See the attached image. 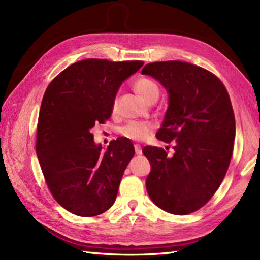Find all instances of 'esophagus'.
I'll list each match as a JSON object with an SVG mask.
<instances>
[{"label": "esophagus", "mask_w": 260, "mask_h": 260, "mask_svg": "<svg viewBox=\"0 0 260 260\" xmlns=\"http://www.w3.org/2000/svg\"><path fill=\"white\" fill-rule=\"evenodd\" d=\"M135 153L137 154V155H141L142 154V148L140 145H135Z\"/></svg>", "instance_id": "34e87169"}]
</instances>
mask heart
I'll list each match as a JSON object with an SVG mask.
<instances>
[{"instance_id":"heart-1","label":"heart","mask_w":260,"mask_h":260,"mask_svg":"<svg viewBox=\"0 0 260 260\" xmlns=\"http://www.w3.org/2000/svg\"><path fill=\"white\" fill-rule=\"evenodd\" d=\"M134 89L140 96L143 102L150 104L154 101H157L159 95V87L153 79L148 77H141L134 82ZM118 102L115 99L113 103L112 109L115 112L117 109ZM120 133L124 136L128 137L131 140L143 141L151 133V126L145 123H140V121H131L121 128Z\"/></svg>"}]
</instances>
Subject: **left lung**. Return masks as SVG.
I'll return each instance as SVG.
<instances>
[{"label":"left lung","mask_w":260,"mask_h":260,"mask_svg":"<svg viewBox=\"0 0 260 260\" xmlns=\"http://www.w3.org/2000/svg\"><path fill=\"white\" fill-rule=\"evenodd\" d=\"M142 74L152 76L169 92L156 137L174 142L173 155L161 147L143 148L152 167L147 193L165 211L192 213L213 197L229 168L236 134L230 97L217 76L189 62H152Z\"/></svg>","instance_id":"1"}]
</instances>
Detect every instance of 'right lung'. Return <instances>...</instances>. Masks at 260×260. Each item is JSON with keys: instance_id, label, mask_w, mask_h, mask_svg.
Wrapping results in <instances>:
<instances>
[{"instance_id": "1", "label": "right lung", "mask_w": 260, "mask_h": 260, "mask_svg": "<svg viewBox=\"0 0 260 260\" xmlns=\"http://www.w3.org/2000/svg\"><path fill=\"white\" fill-rule=\"evenodd\" d=\"M143 61L85 59L61 71L43 95L37 127V156L52 197L80 217L113 206L135 150L126 137L96 145L90 129L104 124L121 82Z\"/></svg>"}]
</instances>
